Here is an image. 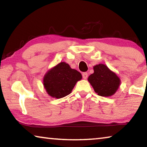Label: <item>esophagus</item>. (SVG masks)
<instances>
[{"label": "esophagus", "instance_id": "obj_1", "mask_svg": "<svg viewBox=\"0 0 147 147\" xmlns=\"http://www.w3.org/2000/svg\"><path fill=\"white\" fill-rule=\"evenodd\" d=\"M88 73H82V77L84 79H87V78H88Z\"/></svg>", "mask_w": 147, "mask_h": 147}]
</instances>
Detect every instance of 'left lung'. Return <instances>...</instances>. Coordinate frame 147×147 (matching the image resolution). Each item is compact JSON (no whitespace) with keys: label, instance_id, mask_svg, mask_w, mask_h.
<instances>
[{"label":"left lung","instance_id":"8db88e82","mask_svg":"<svg viewBox=\"0 0 147 147\" xmlns=\"http://www.w3.org/2000/svg\"><path fill=\"white\" fill-rule=\"evenodd\" d=\"M94 73L88 78L94 91L99 96L113 95L119 88L120 79L104 64L96 65L93 67Z\"/></svg>","mask_w":147,"mask_h":147}]
</instances>
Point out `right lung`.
Segmentation results:
<instances>
[{
	"instance_id": "obj_1",
	"label": "right lung",
	"mask_w": 147,
	"mask_h": 147,
	"mask_svg": "<svg viewBox=\"0 0 147 147\" xmlns=\"http://www.w3.org/2000/svg\"><path fill=\"white\" fill-rule=\"evenodd\" d=\"M81 79L80 72L61 62L45 74L43 84L50 96L61 98L70 94L76 83Z\"/></svg>"
}]
</instances>
